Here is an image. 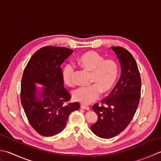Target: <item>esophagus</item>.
<instances>
[{
	"instance_id": "1",
	"label": "esophagus",
	"mask_w": 161,
	"mask_h": 161,
	"mask_svg": "<svg viewBox=\"0 0 161 161\" xmlns=\"http://www.w3.org/2000/svg\"><path fill=\"white\" fill-rule=\"evenodd\" d=\"M80 108L83 109H86V110H89V106H86V105H81Z\"/></svg>"
}]
</instances>
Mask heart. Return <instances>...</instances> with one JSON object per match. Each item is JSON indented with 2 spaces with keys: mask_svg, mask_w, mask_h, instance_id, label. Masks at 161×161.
I'll return each instance as SVG.
<instances>
[{
  "mask_svg": "<svg viewBox=\"0 0 161 161\" xmlns=\"http://www.w3.org/2000/svg\"><path fill=\"white\" fill-rule=\"evenodd\" d=\"M77 62L83 68L92 72L91 82L95 84L78 88L72 92V98L84 105H89L99 97L100 91L105 93L112 89L118 77L119 67L114 60L105 59L95 51L83 53L78 57ZM74 71V66L70 64H65L62 69V80L67 86H73Z\"/></svg>",
  "mask_w": 161,
  "mask_h": 161,
  "instance_id": "1",
  "label": "heart"
}]
</instances>
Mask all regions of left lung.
<instances>
[{"instance_id": "obj_1", "label": "left lung", "mask_w": 161, "mask_h": 161, "mask_svg": "<svg viewBox=\"0 0 161 161\" xmlns=\"http://www.w3.org/2000/svg\"><path fill=\"white\" fill-rule=\"evenodd\" d=\"M119 58L121 73L119 81L109 95L92 108L97 121L91 125L97 136L109 139L121 133L130 124L139 105L141 79L133 56L121 47H112ZM105 104V106H103Z\"/></svg>"}]
</instances>
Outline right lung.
Instances as JSON below:
<instances>
[{"label": "right lung", "mask_w": 161, "mask_h": 161, "mask_svg": "<svg viewBox=\"0 0 161 161\" xmlns=\"http://www.w3.org/2000/svg\"><path fill=\"white\" fill-rule=\"evenodd\" d=\"M72 52L66 47H42L32 56L24 71L21 105L31 126L43 136H53L64 130L69 115L80 107L77 102L65 103L71 96L61 77V65ZM36 83L43 86L40 92Z\"/></svg>", "instance_id": "right-lung-1"}]
</instances>
